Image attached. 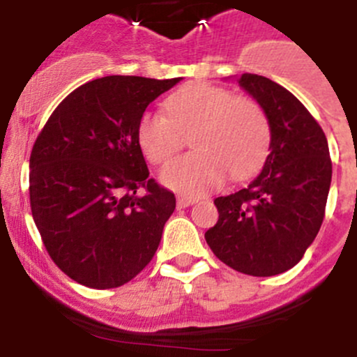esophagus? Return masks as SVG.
Returning <instances> with one entry per match:
<instances>
[{"instance_id":"esophagus-1","label":"esophagus","mask_w":357,"mask_h":357,"mask_svg":"<svg viewBox=\"0 0 357 357\" xmlns=\"http://www.w3.org/2000/svg\"><path fill=\"white\" fill-rule=\"evenodd\" d=\"M197 202V199H193V197H186V195H181L178 197V208H185V207H190V205H193Z\"/></svg>"}]
</instances>
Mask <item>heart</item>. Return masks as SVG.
Wrapping results in <instances>:
<instances>
[{
    "label": "heart",
    "instance_id": "obj_1",
    "mask_svg": "<svg viewBox=\"0 0 357 357\" xmlns=\"http://www.w3.org/2000/svg\"><path fill=\"white\" fill-rule=\"evenodd\" d=\"M192 136L197 152L169 162L160 181L183 195H204L226 181L257 171L271 145V124L261 103L219 86L199 82L178 89L165 100L164 112L145 110L136 139L152 164H164Z\"/></svg>",
    "mask_w": 357,
    "mask_h": 357
}]
</instances>
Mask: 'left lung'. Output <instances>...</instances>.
Here are the masks:
<instances>
[{
    "instance_id": "1",
    "label": "left lung",
    "mask_w": 357,
    "mask_h": 357,
    "mask_svg": "<svg viewBox=\"0 0 357 357\" xmlns=\"http://www.w3.org/2000/svg\"><path fill=\"white\" fill-rule=\"evenodd\" d=\"M236 81L268 114L271 152L250 185L214 200L219 219L205 240L235 271L275 276L301 261L321 228L332 158L321 126L289 89L257 74Z\"/></svg>"
}]
</instances>
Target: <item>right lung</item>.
Wrapping results in <instances>:
<instances>
[{
	"label": "right lung",
	"mask_w": 357,
	"mask_h": 357,
	"mask_svg": "<svg viewBox=\"0 0 357 357\" xmlns=\"http://www.w3.org/2000/svg\"><path fill=\"white\" fill-rule=\"evenodd\" d=\"M179 81H89L60 102L36 138L29 162L32 218L50 257L74 282L117 289L155 255L176 197L149 178L136 126Z\"/></svg>",
	"instance_id": "add662e5"
}]
</instances>
